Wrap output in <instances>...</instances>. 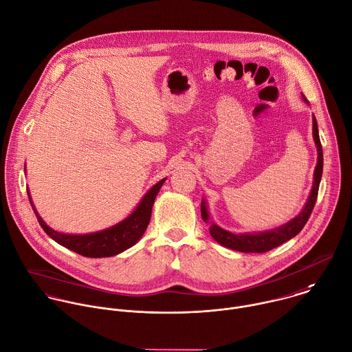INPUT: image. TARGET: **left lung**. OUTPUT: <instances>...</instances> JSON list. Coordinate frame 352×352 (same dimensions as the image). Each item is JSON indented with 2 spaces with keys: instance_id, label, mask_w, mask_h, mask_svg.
<instances>
[{
  "instance_id": "1",
  "label": "left lung",
  "mask_w": 352,
  "mask_h": 352,
  "mask_svg": "<svg viewBox=\"0 0 352 352\" xmlns=\"http://www.w3.org/2000/svg\"><path fill=\"white\" fill-rule=\"evenodd\" d=\"M303 100L309 104L307 98L303 96ZM313 138L317 146V152H318V159H317V166L314 170V182H313V188L310 192V196L303 207V210L299 212V215H296L294 219H291L289 222L281 225L280 228L272 229V230H266V232H261V233H232L228 232L222 228H219L217 223L211 222L210 219V214H208V208H207V203L203 199L201 201V218L204 222H210V234L212 236V239L219 243L221 245L239 251V252H267L284 243H287L288 240L294 239L296 234H299L302 232V229L305 228V225L307 223L313 208L316 206L317 201V196H318V188H320V182H321V177H322V168H324V155H322V145L320 141V134H318V124H317V119L316 116H313Z\"/></svg>"
}]
</instances>
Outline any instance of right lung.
<instances>
[{
	"label": "right lung",
	"instance_id": "1",
	"mask_svg": "<svg viewBox=\"0 0 352 352\" xmlns=\"http://www.w3.org/2000/svg\"><path fill=\"white\" fill-rule=\"evenodd\" d=\"M166 178L160 179L156 185H153L145 196L141 199L135 210L122 222L107 228L100 232L94 233H87V234H68V233H60L49 228L43 219L38 215L30 192L27 189V195L30 199V203L32 206V210L38 218V222L41 228L45 230V233L53 239L56 243L60 245L82 255L86 258H108V256H115L130 247H133L145 233L148 223L151 221V214H152V207L155 203V199L164 184Z\"/></svg>",
	"mask_w": 352,
	"mask_h": 352
}]
</instances>
